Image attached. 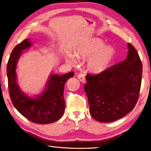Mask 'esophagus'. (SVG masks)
<instances>
[{"label":"esophagus","mask_w":151,"mask_h":151,"mask_svg":"<svg viewBox=\"0 0 151 151\" xmlns=\"http://www.w3.org/2000/svg\"><path fill=\"white\" fill-rule=\"evenodd\" d=\"M78 78L79 79L80 81H81L82 82H86V79H85V76L83 73H80L78 75Z\"/></svg>","instance_id":"1"}]
</instances>
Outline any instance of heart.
Masks as SVG:
<instances>
[{"mask_svg":"<svg viewBox=\"0 0 151 151\" xmlns=\"http://www.w3.org/2000/svg\"><path fill=\"white\" fill-rule=\"evenodd\" d=\"M103 40L93 38L78 46L75 50L76 57L88 60V69L92 73H100L110 67L114 59L115 51L111 45H104ZM73 62V58H70Z\"/></svg>","mask_w":151,"mask_h":151,"instance_id":"obj_1","label":"heart"}]
</instances>
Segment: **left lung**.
<instances>
[{
	"mask_svg": "<svg viewBox=\"0 0 151 151\" xmlns=\"http://www.w3.org/2000/svg\"><path fill=\"white\" fill-rule=\"evenodd\" d=\"M125 60L98 74H87L84 91L93 118L100 122L119 119L131 112L139 98L142 64L131 43Z\"/></svg>",
	"mask_w": 151,
	"mask_h": 151,
	"instance_id": "8db88e82",
	"label": "left lung"
}]
</instances>
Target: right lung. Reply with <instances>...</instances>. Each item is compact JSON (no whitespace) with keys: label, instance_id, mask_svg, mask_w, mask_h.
<instances>
[{"label":"right lung","instance_id":"add662e5","mask_svg":"<svg viewBox=\"0 0 151 151\" xmlns=\"http://www.w3.org/2000/svg\"><path fill=\"white\" fill-rule=\"evenodd\" d=\"M32 45L28 39H25L14 47L10 55L7 65L9 96L18 112L29 121L40 124L52 123L63 116L65 107V84L70 78L73 77L74 73L71 71L61 76L51 75L45 91L36 98H29L18 87L16 67L22 51Z\"/></svg>","mask_w":151,"mask_h":151}]
</instances>
